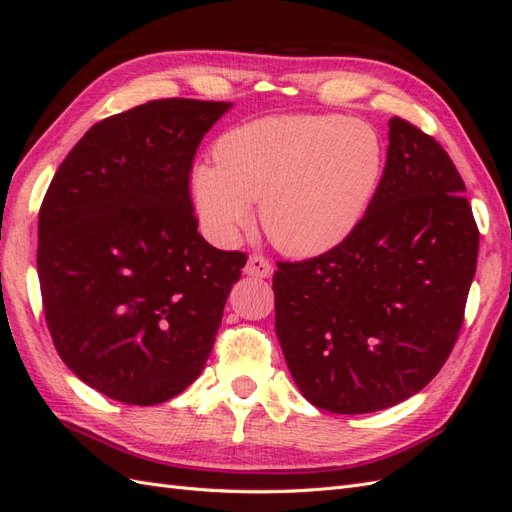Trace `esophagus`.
I'll return each instance as SVG.
<instances>
[{"label": "esophagus", "mask_w": 512, "mask_h": 512, "mask_svg": "<svg viewBox=\"0 0 512 512\" xmlns=\"http://www.w3.org/2000/svg\"><path fill=\"white\" fill-rule=\"evenodd\" d=\"M243 273H245V275H250V277H260V280H265V277H271L273 267L269 265V260H267L265 256H258V254H254V256L247 258Z\"/></svg>", "instance_id": "34e87169"}]
</instances>
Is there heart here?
Returning <instances> with one entry per match:
<instances>
[{
	"label": "heart",
	"mask_w": 512,
	"mask_h": 512,
	"mask_svg": "<svg viewBox=\"0 0 512 512\" xmlns=\"http://www.w3.org/2000/svg\"><path fill=\"white\" fill-rule=\"evenodd\" d=\"M215 160L190 175L192 203L213 239H235L260 203V224L277 250L318 258L359 230L378 192L384 149L359 119L277 115L224 134Z\"/></svg>",
	"instance_id": "1"
}]
</instances>
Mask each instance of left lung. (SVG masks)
<instances>
[{
    "instance_id": "8db88e82",
    "label": "left lung",
    "mask_w": 512,
    "mask_h": 512,
    "mask_svg": "<svg viewBox=\"0 0 512 512\" xmlns=\"http://www.w3.org/2000/svg\"><path fill=\"white\" fill-rule=\"evenodd\" d=\"M463 192L440 143L393 117L359 230L329 254L277 265L275 333L309 404L378 412L442 369L476 273L478 228Z\"/></svg>"
}]
</instances>
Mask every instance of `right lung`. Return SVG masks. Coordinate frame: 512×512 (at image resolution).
<instances>
[{
    "label": "right lung",
    "mask_w": 512,
    "mask_h": 512,
    "mask_svg": "<svg viewBox=\"0 0 512 512\" xmlns=\"http://www.w3.org/2000/svg\"><path fill=\"white\" fill-rule=\"evenodd\" d=\"M232 102L153 100L96 123L61 162L38 215V277L74 376L130 406L200 376L245 254L198 232L190 168Z\"/></svg>",
    "instance_id": "1"
}]
</instances>
